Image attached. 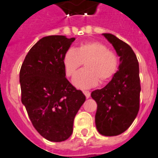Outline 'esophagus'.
<instances>
[{"label": "esophagus", "mask_w": 158, "mask_h": 158, "mask_svg": "<svg viewBox=\"0 0 158 158\" xmlns=\"http://www.w3.org/2000/svg\"><path fill=\"white\" fill-rule=\"evenodd\" d=\"M83 94L85 95L86 98H90V96H91V93H90V91H83Z\"/></svg>", "instance_id": "esophagus-1"}]
</instances>
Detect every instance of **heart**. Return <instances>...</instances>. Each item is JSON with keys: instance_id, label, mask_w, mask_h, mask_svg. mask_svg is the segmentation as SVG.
Masks as SVG:
<instances>
[{"instance_id": "heart-1", "label": "heart", "mask_w": 158, "mask_h": 158, "mask_svg": "<svg viewBox=\"0 0 158 158\" xmlns=\"http://www.w3.org/2000/svg\"><path fill=\"white\" fill-rule=\"evenodd\" d=\"M63 67L67 77H74L84 63L85 70L79 72L73 83L80 88H89L104 83L115 75L119 67L117 54L108 50L99 41L82 42L75 50L69 49L63 59Z\"/></svg>"}]
</instances>
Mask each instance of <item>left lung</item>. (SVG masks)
Segmentation results:
<instances>
[{
	"label": "left lung",
	"mask_w": 158,
	"mask_h": 158,
	"mask_svg": "<svg viewBox=\"0 0 158 158\" xmlns=\"http://www.w3.org/2000/svg\"><path fill=\"white\" fill-rule=\"evenodd\" d=\"M120 57L119 71L100 90L91 92L97 104L95 125L101 135L117 136L134 121L140 108V83L138 60L127 43L111 34H104Z\"/></svg>",
	"instance_id": "left-lung-1"
}]
</instances>
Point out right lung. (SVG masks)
Listing matches in <instances>:
<instances>
[{
    "instance_id": "right-lung-1",
    "label": "right lung",
    "mask_w": 158,
    "mask_h": 158,
    "mask_svg": "<svg viewBox=\"0 0 158 158\" xmlns=\"http://www.w3.org/2000/svg\"><path fill=\"white\" fill-rule=\"evenodd\" d=\"M75 38H42L28 52L20 70L22 102L38 133L64 141L73 132L75 115L85 101L66 78L63 59Z\"/></svg>"
}]
</instances>
